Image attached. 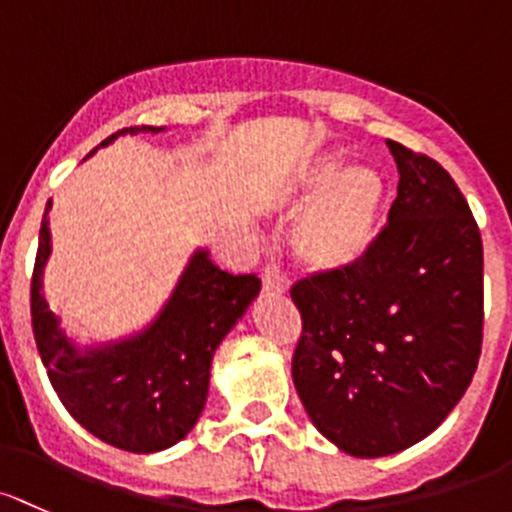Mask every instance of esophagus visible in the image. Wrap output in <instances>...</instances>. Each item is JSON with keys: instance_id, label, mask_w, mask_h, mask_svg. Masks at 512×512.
Here are the masks:
<instances>
[{"instance_id": "1", "label": "esophagus", "mask_w": 512, "mask_h": 512, "mask_svg": "<svg viewBox=\"0 0 512 512\" xmlns=\"http://www.w3.org/2000/svg\"><path fill=\"white\" fill-rule=\"evenodd\" d=\"M262 289L272 294H284L287 292V277H284L282 270L274 265H267L262 270Z\"/></svg>"}]
</instances>
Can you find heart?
I'll use <instances>...</instances> for the list:
<instances>
[{"label": "heart", "instance_id": "obj_1", "mask_svg": "<svg viewBox=\"0 0 512 512\" xmlns=\"http://www.w3.org/2000/svg\"><path fill=\"white\" fill-rule=\"evenodd\" d=\"M348 161L343 149H326L304 159L284 186L282 203L299 213L292 228V252L304 270L346 274L373 252L383 225L387 188L383 176Z\"/></svg>", "mask_w": 512, "mask_h": 512}]
</instances>
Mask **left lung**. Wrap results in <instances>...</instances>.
<instances>
[{"mask_svg":"<svg viewBox=\"0 0 512 512\" xmlns=\"http://www.w3.org/2000/svg\"><path fill=\"white\" fill-rule=\"evenodd\" d=\"M397 198L363 265L292 287L299 400L358 459L434 432L464 397L483 338V245L459 186L434 159L387 139Z\"/></svg>","mask_w":512,"mask_h":512,"instance_id":"obj_1","label":"left lung"}]
</instances>
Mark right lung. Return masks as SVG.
I'll return each instance as SVG.
<instances>
[{"instance_id": "1", "label": "right lung", "mask_w": 512, "mask_h": 512, "mask_svg": "<svg viewBox=\"0 0 512 512\" xmlns=\"http://www.w3.org/2000/svg\"><path fill=\"white\" fill-rule=\"evenodd\" d=\"M139 132L159 134L164 127L120 129L100 147ZM48 211L51 201L31 277V324L53 390L75 422L105 444L132 454L169 449L201 417L215 348L260 294V279L220 270L201 247L152 324L120 341L78 346L43 297V267L51 255Z\"/></svg>"}]
</instances>
